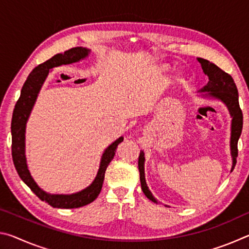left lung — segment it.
<instances>
[{
  "label": "left lung",
  "mask_w": 249,
  "mask_h": 249,
  "mask_svg": "<svg viewBox=\"0 0 249 249\" xmlns=\"http://www.w3.org/2000/svg\"><path fill=\"white\" fill-rule=\"evenodd\" d=\"M197 61L201 64L202 70L209 77V82L206 86L201 89L200 92H208L204 93L203 96L206 98H214L216 100L222 101L229 108V112L231 116V155L233 159V165H231V170L234 169L236 165V157L238 155L237 150V142L239 136L242 134L243 129V113L239 107L238 102V91L236 88L233 78L229 73L218 68L213 62L203 58H197ZM145 154L144 151H141L140 157H138V169H140V179L142 184V190L144 195L155 203H157V200L155 199L153 193L147 187L145 180Z\"/></svg>",
  "instance_id": "1"
}]
</instances>
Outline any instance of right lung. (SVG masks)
Listing matches in <instances>:
<instances>
[{"instance_id":"right-lung-1","label":"right lung","mask_w":249,"mask_h":249,"mask_svg":"<svg viewBox=\"0 0 249 249\" xmlns=\"http://www.w3.org/2000/svg\"><path fill=\"white\" fill-rule=\"evenodd\" d=\"M89 49L83 47H74L67 50L64 53L54 54L53 57L48 59L44 64H40L36 68H34L24 83L22 91H20L19 99L15 104L13 116H12V157H13L15 169L18 171L19 178L31 188V190L41 201L47 202L53 208L77 209L93 202L98 197L101 189H102L105 170H107L111 160L114 158L117 146L124 140L123 137H120L119 140H116L104 150L102 158H101L99 171L93 182L89 187L83 189L82 191L72 193V195H50V193L45 192L37 185L28 170L26 156H25V129H26V123L29 114H31L34 104L36 102L37 95H38L50 69L62 65H70L73 64V62H78L87 58L89 56Z\"/></svg>"}]
</instances>
